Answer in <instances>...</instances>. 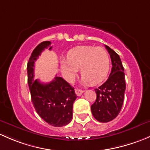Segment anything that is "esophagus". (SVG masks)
<instances>
[{
    "label": "esophagus",
    "instance_id": "esophagus-1",
    "mask_svg": "<svg viewBox=\"0 0 150 150\" xmlns=\"http://www.w3.org/2000/svg\"><path fill=\"white\" fill-rule=\"evenodd\" d=\"M75 92H76V94L77 96H80V95H81V94H82L83 92H84V91L81 90V89H75Z\"/></svg>",
    "mask_w": 150,
    "mask_h": 150
}]
</instances>
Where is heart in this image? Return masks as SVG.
Segmentation results:
<instances>
[{
    "label": "heart",
    "instance_id": "heart-1",
    "mask_svg": "<svg viewBox=\"0 0 150 150\" xmlns=\"http://www.w3.org/2000/svg\"><path fill=\"white\" fill-rule=\"evenodd\" d=\"M110 61L107 51L103 47L78 46L67 55V61H61L63 76L69 82L74 80L79 69H81L82 82L93 85L100 84L107 77Z\"/></svg>",
    "mask_w": 150,
    "mask_h": 150
}]
</instances>
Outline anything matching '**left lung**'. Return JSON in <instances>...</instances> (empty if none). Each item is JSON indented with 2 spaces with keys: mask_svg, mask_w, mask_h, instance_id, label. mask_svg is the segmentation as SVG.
Listing matches in <instances>:
<instances>
[{
  "mask_svg": "<svg viewBox=\"0 0 150 150\" xmlns=\"http://www.w3.org/2000/svg\"><path fill=\"white\" fill-rule=\"evenodd\" d=\"M112 61V69L107 81L95 89L97 98L91 106L94 118L107 123L116 118L123 105L126 90L124 69L119 55L105 45Z\"/></svg>",
  "mask_w": 150,
  "mask_h": 150,
  "instance_id": "left-lung-1",
  "label": "left lung"
}]
</instances>
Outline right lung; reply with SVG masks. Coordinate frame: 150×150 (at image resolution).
Here are the masks:
<instances>
[{"instance_id":"right-lung-1","label":"right lung","mask_w":150,"mask_h":150,"mask_svg":"<svg viewBox=\"0 0 150 150\" xmlns=\"http://www.w3.org/2000/svg\"><path fill=\"white\" fill-rule=\"evenodd\" d=\"M50 44V41L42 42L32 52L27 64V80L32 104L38 115L48 124L61 127L72 120L73 104L77 98L74 89L59 76L47 84L34 80L35 61L45 49L51 50Z\"/></svg>"}]
</instances>
